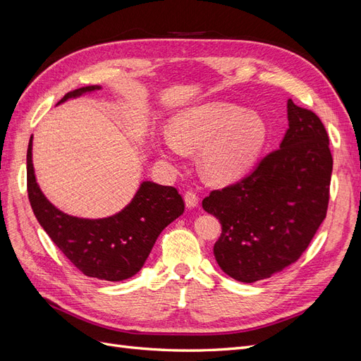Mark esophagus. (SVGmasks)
I'll use <instances>...</instances> for the list:
<instances>
[{"mask_svg":"<svg viewBox=\"0 0 361 361\" xmlns=\"http://www.w3.org/2000/svg\"><path fill=\"white\" fill-rule=\"evenodd\" d=\"M184 202L188 208H195L197 205V202H200V197H197V195L195 192L188 190L184 193Z\"/></svg>","mask_w":361,"mask_h":361,"instance_id":"obj_1","label":"esophagus"}]
</instances>
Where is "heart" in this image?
I'll return each instance as SVG.
<instances>
[{
	"mask_svg": "<svg viewBox=\"0 0 361 361\" xmlns=\"http://www.w3.org/2000/svg\"><path fill=\"white\" fill-rule=\"evenodd\" d=\"M267 123L259 114L228 102H210L172 117L169 135L157 144L160 154L177 157L197 149L202 176L213 183L243 177L258 160L267 142Z\"/></svg>",
	"mask_w": 361,
	"mask_h": 361,
	"instance_id": "heart-1",
	"label": "heart"
}]
</instances>
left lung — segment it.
<instances>
[{"label": "left lung", "mask_w": 361, "mask_h": 361, "mask_svg": "<svg viewBox=\"0 0 361 361\" xmlns=\"http://www.w3.org/2000/svg\"><path fill=\"white\" fill-rule=\"evenodd\" d=\"M288 121L281 147L202 201L222 225L214 258L238 282L262 281L294 264L327 214L333 171L327 130L317 114L290 99Z\"/></svg>", "instance_id": "obj_1"}]
</instances>
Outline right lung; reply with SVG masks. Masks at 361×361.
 <instances>
[{
	"mask_svg": "<svg viewBox=\"0 0 361 361\" xmlns=\"http://www.w3.org/2000/svg\"><path fill=\"white\" fill-rule=\"evenodd\" d=\"M100 88L73 90L58 104ZM27 188L34 216L66 258L85 276L109 282L124 281L141 270L160 232L184 212L176 188L142 181L130 204L117 214L103 219L66 214L49 202L36 181L32 136L27 151Z\"/></svg>",
	"mask_w": 361,
	"mask_h": 361,
	"instance_id": "right-lung-1",
	"label": "right lung"
}]
</instances>
